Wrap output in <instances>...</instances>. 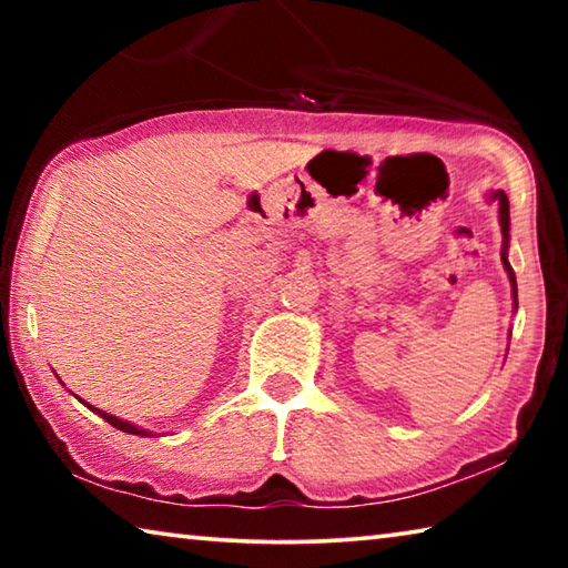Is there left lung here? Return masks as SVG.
Instances as JSON below:
<instances>
[{
	"label": "left lung",
	"mask_w": 568,
	"mask_h": 568,
	"mask_svg": "<svg viewBox=\"0 0 568 568\" xmlns=\"http://www.w3.org/2000/svg\"><path fill=\"white\" fill-rule=\"evenodd\" d=\"M488 203H498V223H501V235H504V250H501V263L504 271L508 273V283H511V297H514V311L518 307V287H516V275L514 267L508 263V230H511V217H508V197L504 190H491L488 192Z\"/></svg>",
	"instance_id": "obj_1"
}]
</instances>
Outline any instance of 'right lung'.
<instances>
[{"mask_svg":"<svg viewBox=\"0 0 568 568\" xmlns=\"http://www.w3.org/2000/svg\"><path fill=\"white\" fill-rule=\"evenodd\" d=\"M80 400H82V398H80ZM82 403H84V400H82ZM84 406H88L92 413H98L100 418L108 420L110 426L124 430V434H132V436H152L148 428H140V426H134V423H130V420H122V418H118V416H110V413H104V410H100V408H94V406H90V403H84Z\"/></svg>","mask_w":568,"mask_h":568,"instance_id":"obj_1","label":"right lung"}]
</instances>
